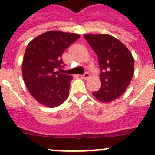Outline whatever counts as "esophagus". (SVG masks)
I'll return each instance as SVG.
<instances>
[{
    "mask_svg": "<svg viewBox=\"0 0 155 155\" xmlns=\"http://www.w3.org/2000/svg\"><path fill=\"white\" fill-rule=\"evenodd\" d=\"M90 76V74L88 72H85L84 74H83L82 75H81V78L82 79H87V78H88Z\"/></svg>",
    "mask_w": 155,
    "mask_h": 155,
    "instance_id": "34e87169",
    "label": "esophagus"
}]
</instances>
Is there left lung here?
Returning a JSON list of instances; mask_svg holds the SVG:
<instances>
[{
	"label": "left lung",
	"instance_id": "1",
	"mask_svg": "<svg viewBox=\"0 0 155 155\" xmlns=\"http://www.w3.org/2000/svg\"><path fill=\"white\" fill-rule=\"evenodd\" d=\"M99 60L101 86L92 94L102 102L113 101L125 92L134 75V61L128 48L109 35H84Z\"/></svg>",
	"mask_w": 155,
	"mask_h": 155
}]
</instances>
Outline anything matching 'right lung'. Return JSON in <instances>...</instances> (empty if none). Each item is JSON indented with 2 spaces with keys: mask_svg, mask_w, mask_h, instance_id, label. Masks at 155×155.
I'll return each mask as SVG.
<instances>
[{
  "mask_svg": "<svg viewBox=\"0 0 155 155\" xmlns=\"http://www.w3.org/2000/svg\"><path fill=\"white\" fill-rule=\"evenodd\" d=\"M79 38L73 33L48 31L28 44L23 58V79L30 94L42 105L54 108L68 98L72 76L56 71L64 68L62 54Z\"/></svg>",
  "mask_w": 155,
  "mask_h": 155,
  "instance_id": "1",
  "label": "right lung"
}]
</instances>
